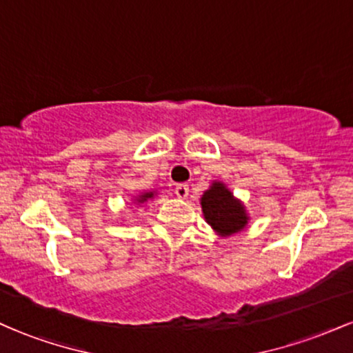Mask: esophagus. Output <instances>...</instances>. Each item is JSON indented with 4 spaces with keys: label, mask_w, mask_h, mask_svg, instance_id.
<instances>
[{
    "label": "esophagus",
    "mask_w": 353,
    "mask_h": 353,
    "mask_svg": "<svg viewBox=\"0 0 353 353\" xmlns=\"http://www.w3.org/2000/svg\"><path fill=\"white\" fill-rule=\"evenodd\" d=\"M176 196L179 199H185L189 196V185L188 184H177L176 185Z\"/></svg>",
    "instance_id": "34e87169"
}]
</instances>
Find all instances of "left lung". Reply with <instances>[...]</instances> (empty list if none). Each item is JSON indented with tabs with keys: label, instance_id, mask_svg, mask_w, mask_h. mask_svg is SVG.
<instances>
[{
	"label": "left lung",
	"instance_id": "obj_1",
	"mask_svg": "<svg viewBox=\"0 0 353 353\" xmlns=\"http://www.w3.org/2000/svg\"><path fill=\"white\" fill-rule=\"evenodd\" d=\"M205 221L221 236H230L245 228L247 214L244 205L234 199L232 192L222 182H214L201 199Z\"/></svg>",
	"mask_w": 353,
	"mask_h": 353
}]
</instances>
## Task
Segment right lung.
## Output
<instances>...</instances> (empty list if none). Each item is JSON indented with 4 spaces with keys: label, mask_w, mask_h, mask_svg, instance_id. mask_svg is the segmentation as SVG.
Here are the masks:
<instances>
[{
    "label": "right lung",
    "mask_w": 353,
    "mask_h": 353,
    "mask_svg": "<svg viewBox=\"0 0 353 353\" xmlns=\"http://www.w3.org/2000/svg\"><path fill=\"white\" fill-rule=\"evenodd\" d=\"M154 196V192H145V194H143V196H139L137 197V202H139V204H143V202H145L148 199H151V197Z\"/></svg>",
    "instance_id": "add662e5"
}]
</instances>
